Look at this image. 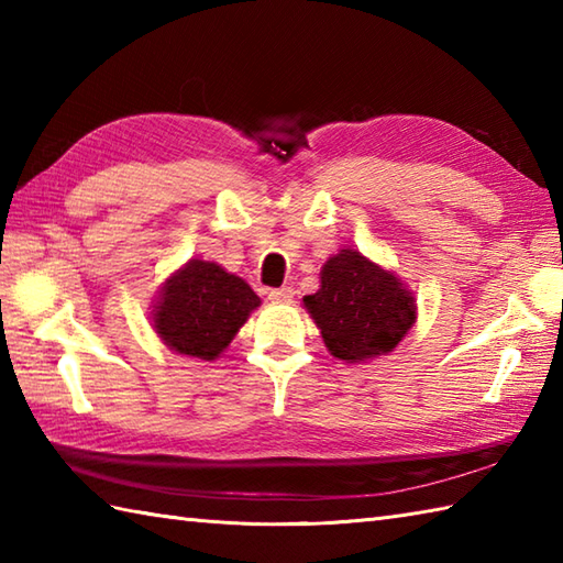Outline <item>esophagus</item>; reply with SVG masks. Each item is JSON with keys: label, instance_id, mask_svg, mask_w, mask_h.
I'll return each mask as SVG.
<instances>
[{"label": "esophagus", "instance_id": "34e87169", "mask_svg": "<svg viewBox=\"0 0 563 563\" xmlns=\"http://www.w3.org/2000/svg\"><path fill=\"white\" fill-rule=\"evenodd\" d=\"M295 297V290L292 288H275V290H268V300L271 302H292Z\"/></svg>", "mask_w": 563, "mask_h": 563}]
</instances>
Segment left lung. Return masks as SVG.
<instances>
[{"label": "left lung", "instance_id": "left-lung-1", "mask_svg": "<svg viewBox=\"0 0 563 563\" xmlns=\"http://www.w3.org/2000/svg\"><path fill=\"white\" fill-rule=\"evenodd\" d=\"M319 280V290L302 302L329 353L343 363L391 353L416 324L413 290L357 249L345 246L329 256Z\"/></svg>", "mask_w": 563, "mask_h": 563}]
</instances>
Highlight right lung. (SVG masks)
Listing matches in <instances>:
<instances>
[{
    "label": "right lung",
    "mask_w": 563,
    "mask_h": 563,
    "mask_svg": "<svg viewBox=\"0 0 563 563\" xmlns=\"http://www.w3.org/2000/svg\"><path fill=\"white\" fill-rule=\"evenodd\" d=\"M258 307L261 297L239 275L214 261L188 258L162 283L150 321L166 349L210 363Z\"/></svg>",
    "instance_id": "add662e5"
}]
</instances>
